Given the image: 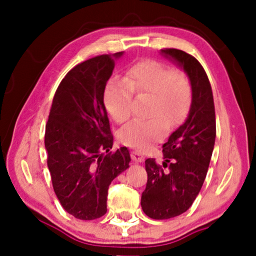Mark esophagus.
<instances>
[{"label": "esophagus", "mask_w": 256, "mask_h": 256, "mask_svg": "<svg viewBox=\"0 0 256 256\" xmlns=\"http://www.w3.org/2000/svg\"><path fill=\"white\" fill-rule=\"evenodd\" d=\"M132 160L136 163H141L144 160V156L140 152H132Z\"/></svg>", "instance_id": "1"}]
</instances>
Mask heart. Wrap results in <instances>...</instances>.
I'll list each match as a JSON object with an SVG mask.
<instances>
[{"label":"heart","mask_w":256,"mask_h":256,"mask_svg":"<svg viewBox=\"0 0 256 256\" xmlns=\"http://www.w3.org/2000/svg\"><path fill=\"white\" fill-rule=\"evenodd\" d=\"M134 93L150 96L146 114L152 118L132 121L121 129L118 138L124 144L138 150L149 149L163 138L166 128H176L191 107L192 86L188 76L154 59L132 65L126 82L113 79L106 86L104 106L118 124L130 116Z\"/></svg>","instance_id":"1"}]
</instances>
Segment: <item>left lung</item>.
I'll use <instances>...</instances> for the list:
<instances>
[{"instance_id":"1","label":"left lung","mask_w":256,"mask_h":256,"mask_svg":"<svg viewBox=\"0 0 256 256\" xmlns=\"http://www.w3.org/2000/svg\"><path fill=\"white\" fill-rule=\"evenodd\" d=\"M182 66L192 86L188 118L163 144L164 162L146 160L148 174L141 198L149 218L164 220L188 211L204 183L216 141V112L210 80L194 56L177 48L160 50Z\"/></svg>"}]
</instances>
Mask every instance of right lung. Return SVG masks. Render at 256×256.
I'll return each instance as SVG.
<instances>
[{"instance_id": "1", "label": "right lung", "mask_w": 256, "mask_h": 256, "mask_svg": "<svg viewBox=\"0 0 256 256\" xmlns=\"http://www.w3.org/2000/svg\"><path fill=\"white\" fill-rule=\"evenodd\" d=\"M122 54L96 56L74 66L52 100L45 126L48 168L62 208L76 219L106 214L108 188L129 168L126 146L110 152L114 138L104 104L115 58Z\"/></svg>"}]
</instances>
